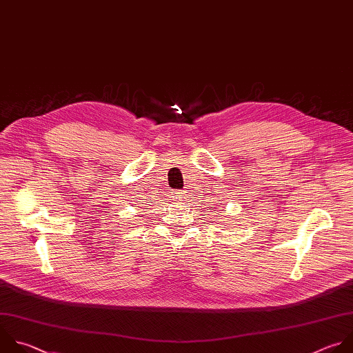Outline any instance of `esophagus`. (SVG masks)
<instances>
[{
  "label": "esophagus",
  "instance_id": "obj_1",
  "mask_svg": "<svg viewBox=\"0 0 353 353\" xmlns=\"http://www.w3.org/2000/svg\"><path fill=\"white\" fill-rule=\"evenodd\" d=\"M184 194H185V191L184 190H180V191H176V192H173V198L174 199H181V198H184Z\"/></svg>",
  "mask_w": 353,
  "mask_h": 353
}]
</instances>
